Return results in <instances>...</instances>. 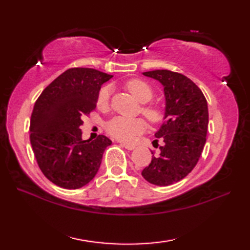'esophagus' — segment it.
Wrapping results in <instances>:
<instances>
[{"label": "esophagus", "instance_id": "esophagus-1", "mask_svg": "<svg viewBox=\"0 0 250 250\" xmlns=\"http://www.w3.org/2000/svg\"><path fill=\"white\" fill-rule=\"evenodd\" d=\"M122 146H124L125 149H128V150H133L134 148H135V146L134 145H131V144H126V143H122L121 144Z\"/></svg>", "mask_w": 250, "mask_h": 250}]
</instances>
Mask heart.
<instances>
[{
  "mask_svg": "<svg viewBox=\"0 0 250 250\" xmlns=\"http://www.w3.org/2000/svg\"><path fill=\"white\" fill-rule=\"evenodd\" d=\"M125 88L133 97L141 103H147L152 99L153 91L151 87L147 83L141 81V79H131L125 83ZM110 95V88L104 87L100 90L97 104L99 107H106L108 104ZM143 114L146 116V118L150 122H159L162 119V111L160 108L156 106H146L143 107ZM146 129V122L141 119H129L125 117H116L111 119L106 125V131L115 137V139L124 142H130L134 139L136 135H139Z\"/></svg>",
  "mask_w": 250,
  "mask_h": 250,
  "instance_id": "obj_1",
  "label": "heart"
}]
</instances>
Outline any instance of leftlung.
<instances>
[{
	"mask_svg": "<svg viewBox=\"0 0 250 250\" xmlns=\"http://www.w3.org/2000/svg\"><path fill=\"white\" fill-rule=\"evenodd\" d=\"M143 75L163 86L166 113L163 125L155 133L163 145L158 155L151 151V162L142 176L152 185L169 186L187 176L199 161L208 126L207 102L201 89L183 74L156 70Z\"/></svg>",
	"mask_w": 250,
	"mask_h": 250,
	"instance_id": "1",
	"label": "left lung"
}]
</instances>
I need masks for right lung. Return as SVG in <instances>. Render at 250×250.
Instances as JSON below:
<instances>
[{
  "label": "right lung",
  "instance_id": "1",
  "mask_svg": "<svg viewBox=\"0 0 250 250\" xmlns=\"http://www.w3.org/2000/svg\"><path fill=\"white\" fill-rule=\"evenodd\" d=\"M113 75L94 68L74 67L58 76L35 102L30 141L37 164L51 183L78 189L97 175L106 147L104 135L83 141L82 118L97 106L101 86Z\"/></svg>",
  "mask_w": 250,
  "mask_h": 250
}]
</instances>
